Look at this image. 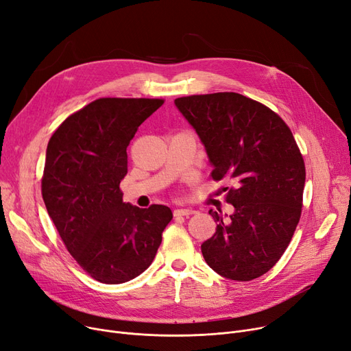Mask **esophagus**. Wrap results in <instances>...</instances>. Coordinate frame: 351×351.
Returning <instances> with one entry per match:
<instances>
[{
	"label": "esophagus",
	"instance_id": "34e87169",
	"mask_svg": "<svg viewBox=\"0 0 351 351\" xmlns=\"http://www.w3.org/2000/svg\"><path fill=\"white\" fill-rule=\"evenodd\" d=\"M193 213H195V210L189 209V208H180V209L173 210L175 217H191V215H193Z\"/></svg>",
	"mask_w": 351,
	"mask_h": 351
}]
</instances>
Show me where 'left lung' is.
<instances>
[{
  "instance_id": "1",
  "label": "left lung",
  "mask_w": 351,
  "mask_h": 351,
  "mask_svg": "<svg viewBox=\"0 0 351 351\" xmlns=\"http://www.w3.org/2000/svg\"><path fill=\"white\" fill-rule=\"evenodd\" d=\"M176 108L205 145L213 180L235 186L230 219L209 210L217 231L201 250L219 276L251 281L278 263L298 225L306 165L285 121L265 104L232 91L178 97Z\"/></svg>"
}]
</instances>
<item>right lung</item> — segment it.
Returning <instances> with one entry per match:
<instances>
[{
    "label": "right lung",
    "instance_id": "right-lung-1",
    "mask_svg": "<svg viewBox=\"0 0 351 351\" xmlns=\"http://www.w3.org/2000/svg\"><path fill=\"white\" fill-rule=\"evenodd\" d=\"M163 99L101 97L50 138L41 178L49 215L77 264L103 284L133 280L152 264L172 219L165 205L123 202L128 146Z\"/></svg>",
    "mask_w": 351,
    "mask_h": 351
}]
</instances>
